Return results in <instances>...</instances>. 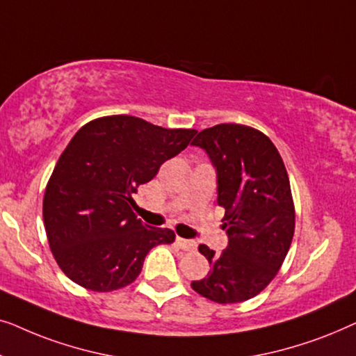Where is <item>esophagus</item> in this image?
Listing matches in <instances>:
<instances>
[{
  "instance_id": "esophagus-1",
  "label": "esophagus",
  "mask_w": 356,
  "mask_h": 356,
  "mask_svg": "<svg viewBox=\"0 0 356 356\" xmlns=\"http://www.w3.org/2000/svg\"><path fill=\"white\" fill-rule=\"evenodd\" d=\"M177 243H178V246L181 248L183 251H194L196 250V241H193V240H184V238H178L177 240Z\"/></svg>"
}]
</instances>
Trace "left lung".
Instances as JSON below:
<instances>
[{"mask_svg": "<svg viewBox=\"0 0 356 356\" xmlns=\"http://www.w3.org/2000/svg\"><path fill=\"white\" fill-rule=\"evenodd\" d=\"M191 144L206 150L216 167L217 202L225 209L228 235L220 254L199 246L211 270L191 286L216 303H240L270 284L290 250L295 206L289 175L272 140L250 126H212Z\"/></svg>", "mask_w": 356, "mask_h": 356, "instance_id": "obj_1", "label": "left lung"}]
</instances>
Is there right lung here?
I'll list each match as a JSON object with an SVG mask.
<instances>
[{"instance_id": "add662e5", "label": "right lung", "mask_w": 356, "mask_h": 356, "mask_svg": "<svg viewBox=\"0 0 356 356\" xmlns=\"http://www.w3.org/2000/svg\"><path fill=\"white\" fill-rule=\"evenodd\" d=\"M194 134L129 115L92 120L77 131L43 196L50 250L72 282L92 291L123 289L154 246L175 241L173 230L138 218L133 194Z\"/></svg>"}]
</instances>
